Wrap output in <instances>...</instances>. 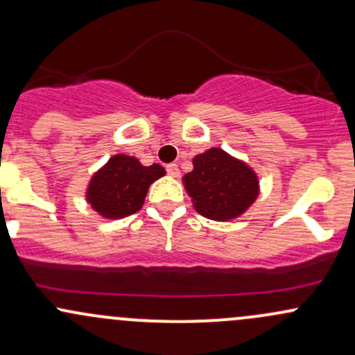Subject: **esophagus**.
I'll list each match as a JSON object with an SVG mask.
<instances>
[{
  "label": "esophagus",
  "mask_w": 355,
  "mask_h": 355,
  "mask_svg": "<svg viewBox=\"0 0 355 355\" xmlns=\"http://www.w3.org/2000/svg\"><path fill=\"white\" fill-rule=\"evenodd\" d=\"M166 173H168L170 177L177 178L178 175H180V170H178L177 163H170V165H166Z\"/></svg>",
  "instance_id": "obj_1"
}]
</instances>
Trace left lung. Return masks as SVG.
I'll return each mask as SVG.
<instances>
[{"instance_id":"1","label":"left lung","mask_w":355,"mask_h":355,"mask_svg":"<svg viewBox=\"0 0 355 355\" xmlns=\"http://www.w3.org/2000/svg\"><path fill=\"white\" fill-rule=\"evenodd\" d=\"M184 182L197 212L212 220L239 217L259 190L254 171L219 148L197 155Z\"/></svg>"}]
</instances>
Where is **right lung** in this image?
<instances>
[{"label":"right lung","mask_w":355,"mask_h":355,"mask_svg":"<svg viewBox=\"0 0 355 355\" xmlns=\"http://www.w3.org/2000/svg\"><path fill=\"white\" fill-rule=\"evenodd\" d=\"M165 175L158 163L143 166L128 155H114L92 177L87 202L106 219L131 216L143 207L150 185Z\"/></svg>","instance_id":"obj_1"}]
</instances>
